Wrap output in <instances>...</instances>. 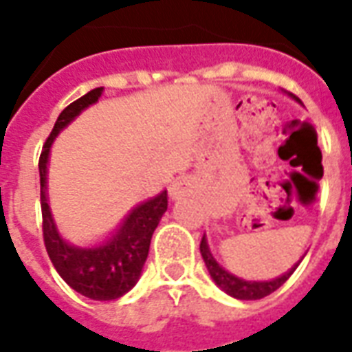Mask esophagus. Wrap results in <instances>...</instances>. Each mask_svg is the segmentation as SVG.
<instances>
[{
  "instance_id": "esophagus-1",
  "label": "esophagus",
  "mask_w": 352,
  "mask_h": 352,
  "mask_svg": "<svg viewBox=\"0 0 352 352\" xmlns=\"http://www.w3.org/2000/svg\"><path fill=\"white\" fill-rule=\"evenodd\" d=\"M171 197L173 199H179L184 193V186H182V182H175L173 186H171Z\"/></svg>"
}]
</instances>
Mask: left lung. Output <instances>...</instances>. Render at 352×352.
<instances>
[{"label":"left lung","mask_w":352,"mask_h":352,"mask_svg":"<svg viewBox=\"0 0 352 352\" xmlns=\"http://www.w3.org/2000/svg\"><path fill=\"white\" fill-rule=\"evenodd\" d=\"M298 100V98H296ZM201 254H203V259L206 263V268H208L210 276L215 281L217 287L225 290L226 294L234 296L237 300H261L265 296L272 294L274 290H278L281 285L287 281V279L292 276V272L296 270V267H292L289 272H285L281 278H276L272 281H245V279L235 278L234 274L226 272L225 268L219 267L217 261L214 259V256L210 254L208 243L203 237L201 241Z\"/></svg>","instance_id":"1"}]
</instances>
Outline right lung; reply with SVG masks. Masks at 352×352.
I'll list each match as a JSON object with an SVG mask.
<instances>
[{
	"label": "right lung",
	"instance_id": "add662e5",
	"mask_svg": "<svg viewBox=\"0 0 352 352\" xmlns=\"http://www.w3.org/2000/svg\"><path fill=\"white\" fill-rule=\"evenodd\" d=\"M102 87L89 91L78 100L69 104L58 117L51 135L47 137L41 149L40 162V199H41V226H43V243L51 257L56 272L65 283L85 298L96 301L117 300L131 290L140 278L144 263L148 257L149 243L160 217L168 210V192L159 193L144 204L133 210L124 221L117 235L111 241L96 248H76L67 245L58 235L45 197L47 159L49 149L58 133L67 126L82 109L98 100Z\"/></svg>",
	"mask_w": 352,
	"mask_h": 352
}]
</instances>
